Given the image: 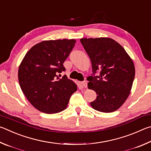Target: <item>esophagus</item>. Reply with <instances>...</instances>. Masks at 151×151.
<instances>
[{
  "mask_svg": "<svg viewBox=\"0 0 151 151\" xmlns=\"http://www.w3.org/2000/svg\"><path fill=\"white\" fill-rule=\"evenodd\" d=\"M81 85L84 88H86L87 86H88V83H87L86 81H81Z\"/></svg>",
  "mask_w": 151,
  "mask_h": 151,
  "instance_id": "obj_1",
  "label": "esophagus"
}]
</instances>
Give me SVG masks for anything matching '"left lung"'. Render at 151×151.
<instances>
[{"label":"left lung","mask_w":151,"mask_h":151,"mask_svg":"<svg viewBox=\"0 0 151 151\" xmlns=\"http://www.w3.org/2000/svg\"><path fill=\"white\" fill-rule=\"evenodd\" d=\"M92 65L88 88L96 92L91 106L98 111L111 113L127 99L135 75L134 63L125 49L109 38H81ZM99 72V76L94 74Z\"/></svg>","instance_id":"1"}]
</instances>
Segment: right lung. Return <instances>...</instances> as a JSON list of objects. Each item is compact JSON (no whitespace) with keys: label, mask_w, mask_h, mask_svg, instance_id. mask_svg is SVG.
Instances as JSON below:
<instances>
[{"label":"right lung","mask_w":151,"mask_h":151,"mask_svg":"<svg viewBox=\"0 0 151 151\" xmlns=\"http://www.w3.org/2000/svg\"><path fill=\"white\" fill-rule=\"evenodd\" d=\"M76 40H45L34 45L24 57L18 68V81L28 101L40 111L53 114L68 106L78 86L64 75L63 65Z\"/></svg>","instance_id":"obj_1"}]
</instances>
